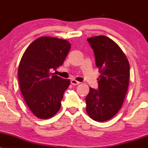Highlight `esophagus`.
<instances>
[{
    "instance_id": "esophagus-1",
    "label": "esophagus",
    "mask_w": 148,
    "mask_h": 148,
    "mask_svg": "<svg viewBox=\"0 0 148 148\" xmlns=\"http://www.w3.org/2000/svg\"><path fill=\"white\" fill-rule=\"evenodd\" d=\"M71 84H72L73 86H76V85H79L80 84V82L77 81L75 79H72L71 80Z\"/></svg>"
}]
</instances>
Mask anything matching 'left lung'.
Returning a JSON list of instances; mask_svg holds the SVG:
<instances>
[{
  "instance_id": "8db88e82",
  "label": "left lung",
  "mask_w": 148,
  "mask_h": 148,
  "mask_svg": "<svg viewBox=\"0 0 148 148\" xmlns=\"http://www.w3.org/2000/svg\"><path fill=\"white\" fill-rule=\"evenodd\" d=\"M87 40L94 51L100 76L99 90L90 88L86 97V112L95 121H107L123 106L130 81V63L123 50L109 37L99 35Z\"/></svg>"
}]
</instances>
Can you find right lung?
Listing matches in <instances>:
<instances>
[{
    "instance_id": "1",
    "label": "right lung",
    "mask_w": 148,
    "mask_h": 148,
    "mask_svg": "<svg viewBox=\"0 0 148 148\" xmlns=\"http://www.w3.org/2000/svg\"><path fill=\"white\" fill-rule=\"evenodd\" d=\"M68 41L40 37L32 42L22 56L18 69L20 90L32 113L40 119L52 118L61 107L70 80L50 72L62 65L70 50Z\"/></svg>"
}]
</instances>
